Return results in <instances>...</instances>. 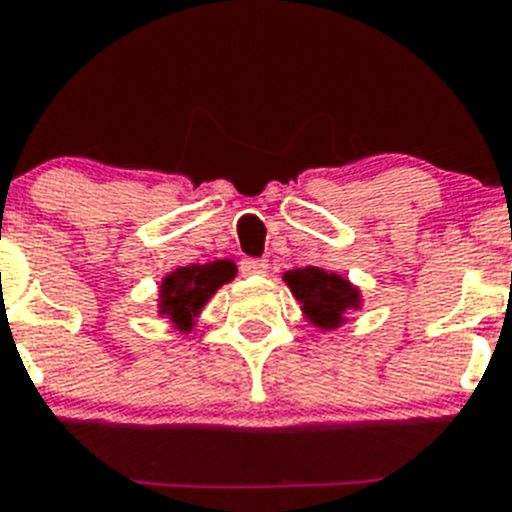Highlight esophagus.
<instances>
[{
    "label": "esophagus",
    "instance_id": "1",
    "mask_svg": "<svg viewBox=\"0 0 512 512\" xmlns=\"http://www.w3.org/2000/svg\"><path fill=\"white\" fill-rule=\"evenodd\" d=\"M240 272L242 275H265L267 260H252V257H247V260L240 262Z\"/></svg>",
    "mask_w": 512,
    "mask_h": 512
}]
</instances>
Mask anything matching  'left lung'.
I'll return each mask as SVG.
<instances>
[{"label": "left lung", "instance_id": "left-lung-1", "mask_svg": "<svg viewBox=\"0 0 512 512\" xmlns=\"http://www.w3.org/2000/svg\"><path fill=\"white\" fill-rule=\"evenodd\" d=\"M307 320L320 330H335L347 320V310L360 307V290L337 272L322 267H300L282 275Z\"/></svg>", "mask_w": 512, "mask_h": 512}]
</instances>
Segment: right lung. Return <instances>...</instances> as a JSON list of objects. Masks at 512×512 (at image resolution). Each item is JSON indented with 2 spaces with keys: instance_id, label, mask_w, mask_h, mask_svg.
Returning a JSON list of instances; mask_svg holds the SVG:
<instances>
[{
  "instance_id": "1",
  "label": "right lung",
  "mask_w": 512,
  "mask_h": 512,
  "mask_svg": "<svg viewBox=\"0 0 512 512\" xmlns=\"http://www.w3.org/2000/svg\"><path fill=\"white\" fill-rule=\"evenodd\" d=\"M237 267L232 260H215L205 265L177 267L160 285V315L170 317L172 325L182 332H190L195 317L207 305L212 295L225 282L235 277Z\"/></svg>"
}]
</instances>
